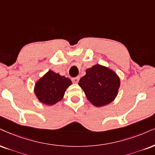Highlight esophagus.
Wrapping results in <instances>:
<instances>
[{
    "label": "esophagus",
    "instance_id": "1",
    "mask_svg": "<svg viewBox=\"0 0 155 155\" xmlns=\"http://www.w3.org/2000/svg\"><path fill=\"white\" fill-rule=\"evenodd\" d=\"M79 79H80L79 77L72 78V82H73L74 83H78V81H79Z\"/></svg>",
    "mask_w": 155,
    "mask_h": 155
}]
</instances>
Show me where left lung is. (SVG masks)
<instances>
[{"mask_svg":"<svg viewBox=\"0 0 155 155\" xmlns=\"http://www.w3.org/2000/svg\"><path fill=\"white\" fill-rule=\"evenodd\" d=\"M78 85L93 106L101 107L116 98L120 87L119 77L110 69L97 64L86 70Z\"/></svg>","mask_w":155,"mask_h":155,"instance_id":"8db88e82","label":"left lung"}]
</instances>
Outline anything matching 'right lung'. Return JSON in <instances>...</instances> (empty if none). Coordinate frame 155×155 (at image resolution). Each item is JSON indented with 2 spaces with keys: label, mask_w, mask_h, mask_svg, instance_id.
I'll list each match as a JSON object with an SVG mask.
<instances>
[{
  "label": "right lung",
  "mask_w": 155,
  "mask_h": 155,
  "mask_svg": "<svg viewBox=\"0 0 155 155\" xmlns=\"http://www.w3.org/2000/svg\"><path fill=\"white\" fill-rule=\"evenodd\" d=\"M72 84L68 78L49 70L36 83L34 93L40 102L52 106L62 100L67 88Z\"/></svg>",
  "instance_id": "right-lung-1"
}]
</instances>
